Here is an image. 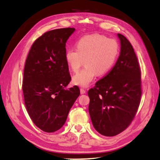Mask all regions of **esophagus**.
Wrapping results in <instances>:
<instances>
[{"label": "esophagus", "instance_id": "obj_1", "mask_svg": "<svg viewBox=\"0 0 160 160\" xmlns=\"http://www.w3.org/2000/svg\"><path fill=\"white\" fill-rule=\"evenodd\" d=\"M86 92H87L86 90H84V89L82 88H80V93L81 94H84V93H86Z\"/></svg>", "mask_w": 160, "mask_h": 160}]
</instances>
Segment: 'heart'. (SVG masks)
Segmentation results:
<instances>
[{
  "instance_id": "obj_1",
  "label": "heart",
  "mask_w": 160,
  "mask_h": 160,
  "mask_svg": "<svg viewBox=\"0 0 160 160\" xmlns=\"http://www.w3.org/2000/svg\"><path fill=\"white\" fill-rule=\"evenodd\" d=\"M76 46L77 50H67L65 60L69 68L74 72L80 69L85 61L86 68L73 77V84L83 87H88L97 73L103 76L108 72L119 52L116 40L99 34L85 35L78 41Z\"/></svg>"
}]
</instances>
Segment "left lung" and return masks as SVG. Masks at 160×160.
Returning a JSON list of instances; mask_svg holds the SVG:
<instances>
[{
    "label": "left lung",
    "mask_w": 160,
    "mask_h": 160,
    "mask_svg": "<svg viewBox=\"0 0 160 160\" xmlns=\"http://www.w3.org/2000/svg\"><path fill=\"white\" fill-rule=\"evenodd\" d=\"M118 37L121 52L117 62L88 91L92 123L105 136H114L129 127L142 95L140 68L134 50L125 36L118 33Z\"/></svg>",
    "instance_id": "1"
}]
</instances>
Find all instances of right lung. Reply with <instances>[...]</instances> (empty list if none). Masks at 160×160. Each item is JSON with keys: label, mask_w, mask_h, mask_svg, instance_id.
Listing matches in <instances>:
<instances>
[{"label": "right lung", "mask_w": 160, "mask_h": 160, "mask_svg": "<svg viewBox=\"0 0 160 160\" xmlns=\"http://www.w3.org/2000/svg\"><path fill=\"white\" fill-rule=\"evenodd\" d=\"M74 31L64 28L43 33L32 43L26 60L22 84L25 106L32 122L43 132L61 129L80 95L77 86L65 89L72 79L65 46Z\"/></svg>", "instance_id": "add662e5"}]
</instances>
